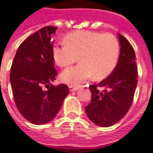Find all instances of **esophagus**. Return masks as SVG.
Returning a JSON list of instances; mask_svg holds the SVG:
<instances>
[{"label": "esophagus", "mask_w": 153, "mask_h": 153, "mask_svg": "<svg viewBox=\"0 0 153 153\" xmlns=\"http://www.w3.org/2000/svg\"><path fill=\"white\" fill-rule=\"evenodd\" d=\"M69 89L71 92H74V91H76L78 89V87L76 86H69Z\"/></svg>", "instance_id": "obj_1"}]
</instances>
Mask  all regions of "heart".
I'll list each match as a JSON object with an SVG mask.
<instances>
[{"label": "heart", "mask_w": 153, "mask_h": 153, "mask_svg": "<svg viewBox=\"0 0 153 153\" xmlns=\"http://www.w3.org/2000/svg\"><path fill=\"white\" fill-rule=\"evenodd\" d=\"M64 42L65 45L52 47L54 62L59 67H67L78 57L80 63L60 74V79L66 84L78 86L93 75L96 79H102L116 66L120 44L112 33L76 31L66 35Z\"/></svg>", "instance_id": "heart-1"}]
</instances>
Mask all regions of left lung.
Returning <instances> with one entry per match:
<instances>
[{
  "label": "left lung",
  "mask_w": 153,
  "mask_h": 153,
  "mask_svg": "<svg viewBox=\"0 0 153 153\" xmlns=\"http://www.w3.org/2000/svg\"><path fill=\"white\" fill-rule=\"evenodd\" d=\"M120 52L114 71L98 83L90 85L91 102L85 107L88 119L97 126L108 127L114 125L128 112L134 101L137 87V66L134 48L122 35L119 34Z\"/></svg>",
  "instance_id": "1"
}]
</instances>
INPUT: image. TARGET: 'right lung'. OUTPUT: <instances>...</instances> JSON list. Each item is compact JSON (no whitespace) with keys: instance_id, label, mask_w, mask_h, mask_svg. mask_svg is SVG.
Listing matches in <instances>:
<instances>
[{"instance_id":"obj_1","label":"right lung","mask_w":153,"mask_h":153,"mask_svg":"<svg viewBox=\"0 0 153 153\" xmlns=\"http://www.w3.org/2000/svg\"><path fill=\"white\" fill-rule=\"evenodd\" d=\"M57 27H45L21 43L13 58L10 82L13 99L21 115L35 125L56 117L69 94L65 84L52 85L57 71L52 56V34ZM48 88L45 91L42 86Z\"/></svg>"}]
</instances>
